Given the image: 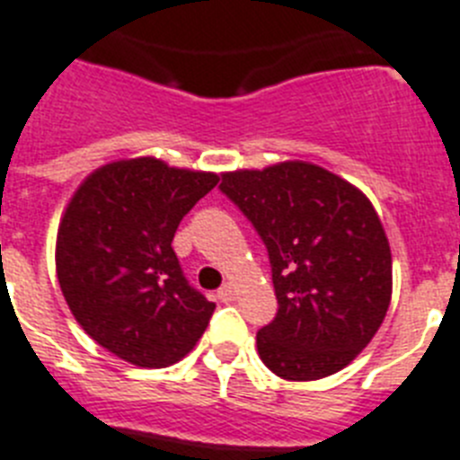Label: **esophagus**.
<instances>
[{"label": "esophagus", "mask_w": 460, "mask_h": 460, "mask_svg": "<svg viewBox=\"0 0 460 460\" xmlns=\"http://www.w3.org/2000/svg\"><path fill=\"white\" fill-rule=\"evenodd\" d=\"M216 297H218L221 302H233L234 297H237V290H234V286L226 284V286H221V288H218Z\"/></svg>", "instance_id": "obj_1"}]
</instances>
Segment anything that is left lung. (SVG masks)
I'll return each instance as SVG.
<instances>
[{
  "mask_svg": "<svg viewBox=\"0 0 460 460\" xmlns=\"http://www.w3.org/2000/svg\"><path fill=\"white\" fill-rule=\"evenodd\" d=\"M221 192L268 249L277 316L256 335L281 379L335 375L363 351L391 305V249L363 192L312 163L223 174Z\"/></svg>",
  "mask_w": 460,
  "mask_h": 460,
  "instance_id": "obj_1",
  "label": "left lung"
}]
</instances>
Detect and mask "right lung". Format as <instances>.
I'll return each mask as SVG.
<instances>
[{
  "mask_svg": "<svg viewBox=\"0 0 460 460\" xmlns=\"http://www.w3.org/2000/svg\"><path fill=\"white\" fill-rule=\"evenodd\" d=\"M216 183L211 172L135 158L104 164L74 192L58 230V281L74 319L118 358L167 367L207 331L216 305L188 284L172 239Z\"/></svg>",
  "mask_w": 460,
  "mask_h": 460,
  "instance_id": "1",
  "label": "right lung"
}]
</instances>
